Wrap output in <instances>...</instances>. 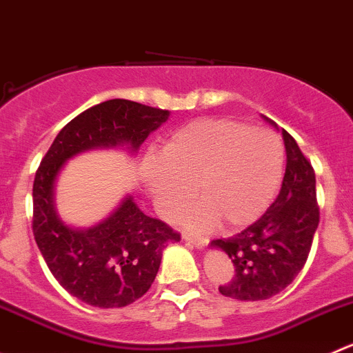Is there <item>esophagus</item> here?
<instances>
[{"label":"esophagus","instance_id":"1","mask_svg":"<svg viewBox=\"0 0 353 353\" xmlns=\"http://www.w3.org/2000/svg\"><path fill=\"white\" fill-rule=\"evenodd\" d=\"M183 239H184V241L191 243L193 246H196V248H203V246L207 245V239L200 238V236L191 234V232H183Z\"/></svg>","mask_w":353,"mask_h":353}]
</instances>
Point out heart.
<instances>
[{"label":"heart","instance_id":"1","mask_svg":"<svg viewBox=\"0 0 353 353\" xmlns=\"http://www.w3.org/2000/svg\"><path fill=\"white\" fill-rule=\"evenodd\" d=\"M285 146L276 132L232 119H201L174 132L160 159L145 165V181L157 210L170 215L193 194L200 196L181 219L205 229L250 224L265 212L279 190Z\"/></svg>","mask_w":353,"mask_h":353}]
</instances>
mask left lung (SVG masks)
I'll use <instances>...</instances> for the list:
<instances>
[{
    "instance_id": "8db88e82",
    "label": "left lung",
    "mask_w": 353,
    "mask_h": 353,
    "mask_svg": "<svg viewBox=\"0 0 353 353\" xmlns=\"http://www.w3.org/2000/svg\"><path fill=\"white\" fill-rule=\"evenodd\" d=\"M283 141L286 172L274 203L241 232L210 243L228 253L234 263L231 281L219 286V292L229 299L259 302L278 295L299 276L309 256L314 232L319 225L316 174L285 129Z\"/></svg>"
}]
</instances>
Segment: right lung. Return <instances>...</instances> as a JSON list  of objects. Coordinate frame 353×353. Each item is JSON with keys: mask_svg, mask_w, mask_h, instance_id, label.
<instances>
[{"mask_svg": "<svg viewBox=\"0 0 353 353\" xmlns=\"http://www.w3.org/2000/svg\"><path fill=\"white\" fill-rule=\"evenodd\" d=\"M167 119L162 108L103 101L72 119L41 160L32 186L34 239L61 288L88 305L115 309L141 299L155 281L163 248L181 234L143 214L131 194L100 224L72 228L54 207V181L77 153L115 146L136 153Z\"/></svg>", "mask_w": 353, "mask_h": 353, "instance_id": "obj_1", "label": "right lung"}]
</instances>
